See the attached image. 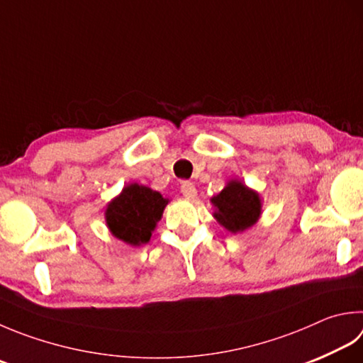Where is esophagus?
Segmentation results:
<instances>
[{"mask_svg": "<svg viewBox=\"0 0 363 363\" xmlns=\"http://www.w3.org/2000/svg\"><path fill=\"white\" fill-rule=\"evenodd\" d=\"M180 191H182V194L186 197V199H196V196H197V189H196V186L191 182H182V186H180Z\"/></svg>", "mask_w": 363, "mask_h": 363, "instance_id": "34e87169", "label": "esophagus"}]
</instances>
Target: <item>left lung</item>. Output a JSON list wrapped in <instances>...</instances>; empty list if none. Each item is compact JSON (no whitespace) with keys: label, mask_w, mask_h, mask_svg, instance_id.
Segmentation results:
<instances>
[{"label":"left lung","mask_w":363,"mask_h":363,"mask_svg":"<svg viewBox=\"0 0 363 363\" xmlns=\"http://www.w3.org/2000/svg\"><path fill=\"white\" fill-rule=\"evenodd\" d=\"M216 221L232 234L243 232L256 224L261 216L262 202L256 191L238 180H230L220 194L211 197Z\"/></svg>","instance_id":"obj_1"}]
</instances>
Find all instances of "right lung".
I'll use <instances>...</instances> for the list:
<instances>
[{
    "mask_svg": "<svg viewBox=\"0 0 363 363\" xmlns=\"http://www.w3.org/2000/svg\"><path fill=\"white\" fill-rule=\"evenodd\" d=\"M167 203L169 199H164L158 191L131 183L123 188L120 196L108 202L106 208L107 228L113 237L131 246L148 243Z\"/></svg>",
    "mask_w": 363,
    "mask_h": 363,
    "instance_id": "right-lung-1",
    "label": "right lung"
}]
</instances>
